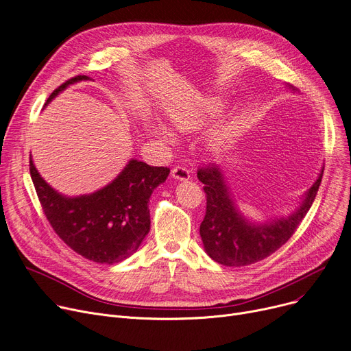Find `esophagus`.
<instances>
[{"instance_id": "obj_1", "label": "esophagus", "mask_w": 351, "mask_h": 351, "mask_svg": "<svg viewBox=\"0 0 351 351\" xmlns=\"http://www.w3.org/2000/svg\"><path fill=\"white\" fill-rule=\"evenodd\" d=\"M171 177L178 181H187L190 180V171L182 165H177L171 170Z\"/></svg>"}]
</instances>
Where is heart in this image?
I'll use <instances>...</instances> for the list:
<instances>
[{
    "label": "heart",
    "mask_w": 351,
    "mask_h": 351,
    "mask_svg": "<svg viewBox=\"0 0 351 351\" xmlns=\"http://www.w3.org/2000/svg\"><path fill=\"white\" fill-rule=\"evenodd\" d=\"M220 112V106L204 101V103H197L194 106H189L184 108H178L171 112L170 119L173 125L180 131H197L202 127H204L210 120ZM157 134L164 136L165 138L170 137V132L167 131L161 125H153L152 127ZM226 130H217L211 134L210 144L213 149H220L226 143Z\"/></svg>",
    "instance_id": "obj_1"
}]
</instances>
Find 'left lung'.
I'll return each instance as SVG.
<instances>
[{"label":"left lung","mask_w":351,"mask_h":351,"mask_svg":"<svg viewBox=\"0 0 351 351\" xmlns=\"http://www.w3.org/2000/svg\"><path fill=\"white\" fill-rule=\"evenodd\" d=\"M323 171L324 167L295 211L281 219L256 224L239 211L219 165L208 164L198 169L197 177L204 184L207 197L206 217L199 226L206 253L227 267H243L271 256L289 241L303 221L322 184Z\"/></svg>","instance_id":"8db88e82"}]
</instances>
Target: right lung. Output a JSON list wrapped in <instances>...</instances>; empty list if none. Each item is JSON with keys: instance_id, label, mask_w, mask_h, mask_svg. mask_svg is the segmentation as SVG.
I'll use <instances>...</instances> for the list:
<instances>
[{"instance_id": "obj_1", "label": "right lung", "mask_w": 351, "mask_h": 351, "mask_svg": "<svg viewBox=\"0 0 351 351\" xmlns=\"http://www.w3.org/2000/svg\"><path fill=\"white\" fill-rule=\"evenodd\" d=\"M90 80L77 75L48 97L45 106L74 82ZM29 174L47 220L58 237L75 253L99 264L128 258L149 231L148 202L154 189L170 174L167 167H152L130 160L108 186L95 193L66 197L56 191L37 171L29 157Z\"/></svg>"}]
</instances>
